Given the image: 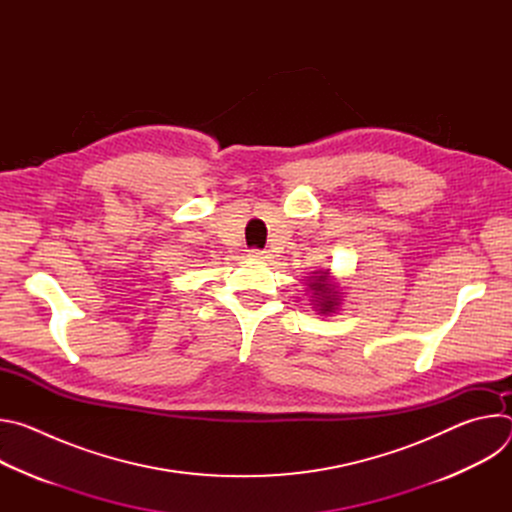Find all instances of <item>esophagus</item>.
I'll return each mask as SVG.
<instances>
[{"instance_id": "1", "label": "esophagus", "mask_w": 512, "mask_h": 512, "mask_svg": "<svg viewBox=\"0 0 512 512\" xmlns=\"http://www.w3.org/2000/svg\"><path fill=\"white\" fill-rule=\"evenodd\" d=\"M249 259H253V261H265V259H269V257H267V253H265V251L251 249V251H249Z\"/></svg>"}]
</instances>
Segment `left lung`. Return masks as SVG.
Here are the masks:
<instances>
[{
  "mask_svg": "<svg viewBox=\"0 0 512 512\" xmlns=\"http://www.w3.org/2000/svg\"><path fill=\"white\" fill-rule=\"evenodd\" d=\"M308 291L312 294V302L320 314H332L340 306V296L336 283L330 279V271H314L308 279Z\"/></svg>",
  "mask_w": 512,
  "mask_h": 512,
  "instance_id": "obj_1",
  "label": "left lung"
}]
</instances>
